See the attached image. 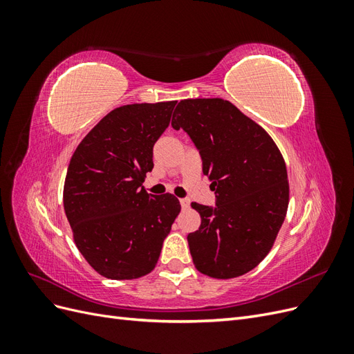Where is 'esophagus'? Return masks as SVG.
<instances>
[{"label": "esophagus", "instance_id": "1", "mask_svg": "<svg viewBox=\"0 0 354 354\" xmlns=\"http://www.w3.org/2000/svg\"><path fill=\"white\" fill-rule=\"evenodd\" d=\"M180 203H181V208H183V209H187V208H189V205H190V201H189V199H186V198H183V199H180Z\"/></svg>", "mask_w": 354, "mask_h": 354}]
</instances>
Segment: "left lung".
<instances>
[{
    "mask_svg": "<svg viewBox=\"0 0 354 354\" xmlns=\"http://www.w3.org/2000/svg\"><path fill=\"white\" fill-rule=\"evenodd\" d=\"M176 130L190 136L216 207L192 202L201 226L187 242L196 269L216 279L252 270L269 254L289 202L283 156L263 127L223 99L181 100Z\"/></svg>",
    "mask_w": 354,
    "mask_h": 354,
    "instance_id": "obj_1",
    "label": "left lung"
}]
</instances>
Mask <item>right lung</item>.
<instances>
[{
	"instance_id": "right-lung-1",
	"label": "right lung",
	"mask_w": 354,
	"mask_h": 354,
	"mask_svg": "<svg viewBox=\"0 0 354 354\" xmlns=\"http://www.w3.org/2000/svg\"><path fill=\"white\" fill-rule=\"evenodd\" d=\"M176 103L120 106L102 118L71 158L63 207L73 241L108 279L151 273L181 209L174 195H149L142 186Z\"/></svg>"
}]
</instances>
